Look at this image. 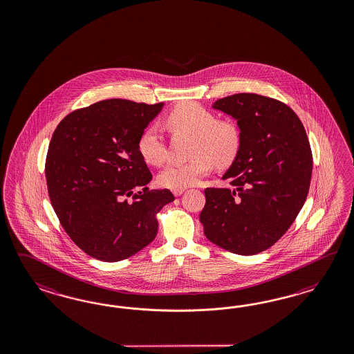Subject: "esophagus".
Segmentation results:
<instances>
[{"mask_svg": "<svg viewBox=\"0 0 354 354\" xmlns=\"http://www.w3.org/2000/svg\"><path fill=\"white\" fill-rule=\"evenodd\" d=\"M184 191H185L184 188H182V189H172V193H174V196H176V197H178V196H180V194H183V193H184Z\"/></svg>", "mask_w": 354, "mask_h": 354, "instance_id": "obj_1", "label": "esophagus"}]
</instances>
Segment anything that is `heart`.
I'll return each mask as SVG.
<instances>
[{"label": "heart", "instance_id": "1", "mask_svg": "<svg viewBox=\"0 0 354 354\" xmlns=\"http://www.w3.org/2000/svg\"><path fill=\"white\" fill-rule=\"evenodd\" d=\"M163 124L171 135H191L188 161L172 162L162 170L158 182L166 188L182 189L198 182L213 166L227 167L235 161L241 148V132L234 119L216 118L214 113L197 102H182L165 115ZM141 158L161 166L167 147L160 129L147 126L138 138Z\"/></svg>", "mask_w": 354, "mask_h": 354}]
</instances>
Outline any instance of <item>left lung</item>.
Wrapping results in <instances>:
<instances>
[{"mask_svg": "<svg viewBox=\"0 0 354 354\" xmlns=\"http://www.w3.org/2000/svg\"><path fill=\"white\" fill-rule=\"evenodd\" d=\"M237 120L241 148L223 175L235 189L206 188L200 222L215 245L257 254L284 235L310 187L313 154L306 131L284 102L237 93L213 105Z\"/></svg>", "mask_w": 354, "mask_h": 354, "instance_id": "1", "label": "left lung"}]
</instances>
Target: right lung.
Wrapping results in <instances>:
<instances>
[{
    "mask_svg": "<svg viewBox=\"0 0 354 354\" xmlns=\"http://www.w3.org/2000/svg\"><path fill=\"white\" fill-rule=\"evenodd\" d=\"M162 106L104 100L70 113L53 132L45 161L49 198L66 234L91 257L117 262L140 252L157 235L158 212L175 198L148 187L133 193L151 180L138 138Z\"/></svg>",
    "mask_w": 354,
    "mask_h": 354,
    "instance_id": "obj_1",
    "label": "right lung"
}]
</instances>
